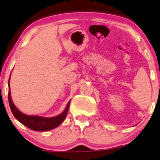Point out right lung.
I'll return each mask as SVG.
<instances>
[{
	"label": "right lung",
	"mask_w": 160,
	"mask_h": 160,
	"mask_svg": "<svg viewBox=\"0 0 160 160\" xmlns=\"http://www.w3.org/2000/svg\"><path fill=\"white\" fill-rule=\"evenodd\" d=\"M9 82H10V78H9ZM9 82L8 101L9 105H10V108L13 115L14 116V118H15L19 122H21L22 125L28 127V128H30V129L32 130L38 131V132H46V131L53 129V128L58 127L62 122H63L64 119L66 118V117H67V113H68L70 101L68 102V104H67V107L64 109V111H62L61 114H59V115L55 116V117L45 118L37 115H27V114L21 112V111L15 107V105H14V103H13L12 99H11L10 83H9Z\"/></svg>",
	"instance_id": "1"
}]
</instances>
